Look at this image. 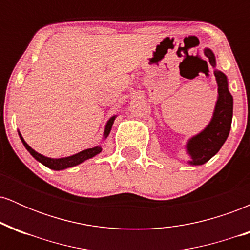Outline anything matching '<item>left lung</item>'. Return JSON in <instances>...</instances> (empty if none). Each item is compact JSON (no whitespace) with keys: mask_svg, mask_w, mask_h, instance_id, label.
I'll use <instances>...</instances> for the list:
<instances>
[{"mask_svg":"<svg viewBox=\"0 0 250 250\" xmlns=\"http://www.w3.org/2000/svg\"><path fill=\"white\" fill-rule=\"evenodd\" d=\"M203 54L209 59V63L214 68V75L217 84V99L210 121L205 129L186 142V153L190 157L188 165L201 166L208 162L214 155L219 153L223 143L228 137L233 120V96L229 91V82L222 71L216 69V59L213 50L203 49Z\"/></svg>","mask_w":250,"mask_h":250,"instance_id":"1","label":"left lung"}]
</instances>
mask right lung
<instances>
[{"label": "right lung", "instance_id": "1", "mask_svg": "<svg viewBox=\"0 0 250 250\" xmlns=\"http://www.w3.org/2000/svg\"><path fill=\"white\" fill-rule=\"evenodd\" d=\"M116 117H117V115H113L110 119L108 120L107 123H105L104 130H103V140L107 139V137L109 136V134H110L111 127H113V123H114V121H115ZM17 131H19V136H20V139H21L22 143H23L25 149L29 151L31 156H33L36 161L42 163V165L45 166V167L53 169V170H63V169L75 167V166L80 165V163L87 161V160L91 159V157L96 156L97 154H100L102 151V147H101V145H100V146H96V147L84 149V150L80 151V153H77V154L70 155V156L60 157V159H53V157L44 156V155L37 153L36 150H34V149L24 141V139L22 137L20 130H17Z\"/></svg>", "mask_w": 250, "mask_h": 250}]
</instances>
